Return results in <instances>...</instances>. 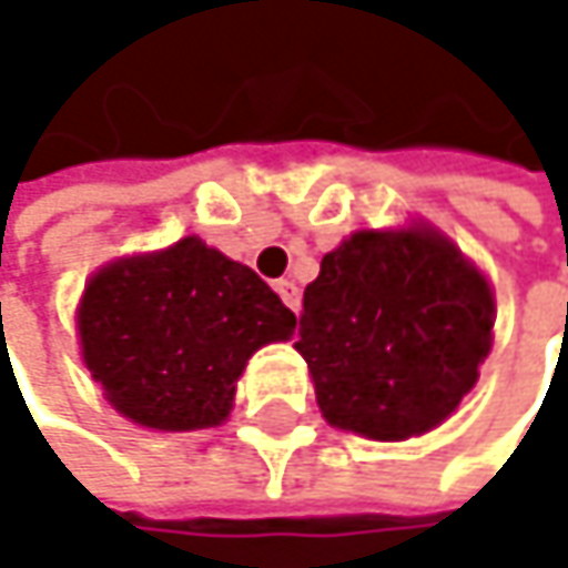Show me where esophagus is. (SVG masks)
I'll use <instances>...</instances> for the list:
<instances>
[{
	"mask_svg": "<svg viewBox=\"0 0 568 568\" xmlns=\"http://www.w3.org/2000/svg\"><path fill=\"white\" fill-rule=\"evenodd\" d=\"M276 292H280V298H283L292 312H298V305H302V292H298V285L292 283V280H280V283H276Z\"/></svg>",
	"mask_w": 568,
	"mask_h": 568,
	"instance_id": "1",
	"label": "esophagus"
}]
</instances>
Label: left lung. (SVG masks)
I'll return each instance as SVG.
<instances>
[{
	"instance_id": "1",
	"label": "left lung",
	"mask_w": 568,
	"mask_h": 568,
	"mask_svg": "<svg viewBox=\"0 0 568 568\" xmlns=\"http://www.w3.org/2000/svg\"><path fill=\"white\" fill-rule=\"evenodd\" d=\"M490 332L494 292L444 236L362 230L305 285L295 348L328 424L404 440L474 388Z\"/></svg>"
}]
</instances>
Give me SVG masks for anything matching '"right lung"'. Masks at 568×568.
I'll list each match as a JSON object with an SVG mask.
<instances>
[{
	"label": "right lung",
	"instance_id": "add662e5",
	"mask_svg": "<svg viewBox=\"0 0 568 568\" xmlns=\"http://www.w3.org/2000/svg\"><path fill=\"white\" fill-rule=\"evenodd\" d=\"M292 328L270 285L196 236L104 266L78 308L91 378L124 417L158 430L220 424L250 355Z\"/></svg>",
	"mask_w": 568,
	"mask_h": 568
}]
</instances>
